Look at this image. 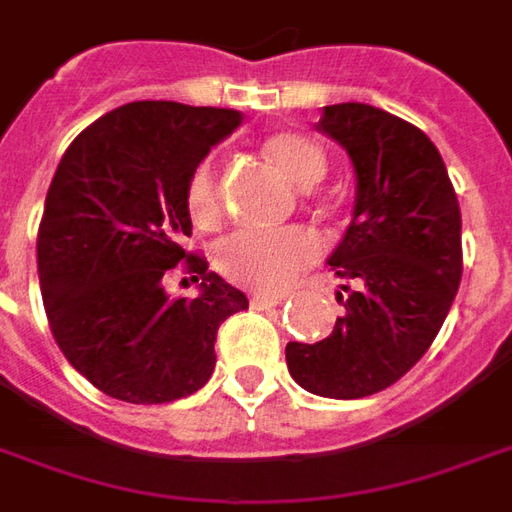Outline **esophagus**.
I'll return each instance as SVG.
<instances>
[{
    "label": "esophagus",
    "mask_w": 512,
    "mask_h": 512,
    "mask_svg": "<svg viewBox=\"0 0 512 512\" xmlns=\"http://www.w3.org/2000/svg\"><path fill=\"white\" fill-rule=\"evenodd\" d=\"M285 301V293H255L252 295V304L255 306H276Z\"/></svg>",
    "instance_id": "34e87169"
}]
</instances>
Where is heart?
Segmentation results:
<instances>
[{"instance_id":"1","label":"heart","mask_w":512,"mask_h":512,"mask_svg":"<svg viewBox=\"0 0 512 512\" xmlns=\"http://www.w3.org/2000/svg\"><path fill=\"white\" fill-rule=\"evenodd\" d=\"M263 151L298 187L317 184L328 168L323 149L298 132H274L263 143ZM187 203L198 225H214L219 219V184L211 162H203L192 173ZM320 252V238L304 225L241 227L217 246V266L238 285L276 290L287 285L301 268L314 263Z\"/></svg>"}]
</instances>
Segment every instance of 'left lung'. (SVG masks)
<instances>
[{
  "mask_svg": "<svg viewBox=\"0 0 512 512\" xmlns=\"http://www.w3.org/2000/svg\"><path fill=\"white\" fill-rule=\"evenodd\" d=\"M317 130L355 168V208L328 266L342 285L323 342L287 344L309 393L363 399L401 380L429 350L461 282V211L437 146L410 121L363 102L325 105Z\"/></svg>",
  "mask_w": 512,
  "mask_h": 512,
  "instance_id": "1",
  "label": "left lung"
}]
</instances>
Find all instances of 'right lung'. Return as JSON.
<instances>
[{
    "label": "right lung",
    "instance_id": "obj_1",
    "mask_svg": "<svg viewBox=\"0 0 512 512\" xmlns=\"http://www.w3.org/2000/svg\"><path fill=\"white\" fill-rule=\"evenodd\" d=\"M238 124L230 108L127 102L89 124L56 168L37 230L45 314L75 372L113 399L165 404L200 391L219 325L249 306L179 246L192 236L189 179ZM179 262L199 282L195 299L164 290Z\"/></svg>",
    "mask_w": 512,
    "mask_h": 512
}]
</instances>
